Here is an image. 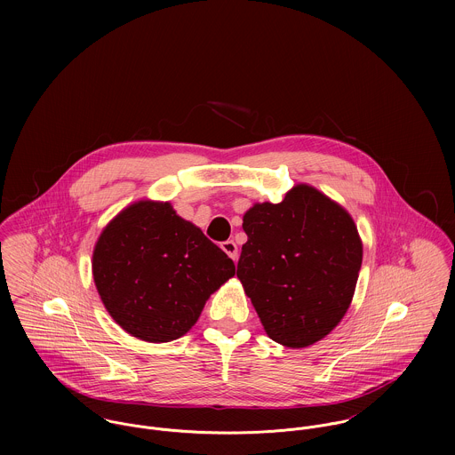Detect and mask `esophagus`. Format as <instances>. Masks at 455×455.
<instances>
[{"instance_id":"1","label":"esophagus","mask_w":455,"mask_h":455,"mask_svg":"<svg viewBox=\"0 0 455 455\" xmlns=\"http://www.w3.org/2000/svg\"><path fill=\"white\" fill-rule=\"evenodd\" d=\"M220 249L231 258L233 260L238 259V245L233 242V240H228V242H222Z\"/></svg>"}]
</instances>
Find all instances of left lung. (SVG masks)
Returning a JSON list of instances; mask_svg holds the SVG:
<instances>
[{"mask_svg":"<svg viewBox=\"0 0 455 455\" xmlns=\"http://www.w3.org/2000/svg\"><path fill=\"white\" fill-rule=\"evenodd\" d=\"M238 278L267 336L308 347L338 324L355 291L363 245L352 217L310 186L243 215Z\"/></svg>","mask_w":455,"mask_h":455,"instance_id":"obj_1","label":"left lung"}]
</instances>
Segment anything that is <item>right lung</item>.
Instances as JSON below:
<instances>
[{
    "label": "right lung",
    "mask_w": 455,
    "mask_h": 455,
    "mask_svg": "<svg viewBox=\"0 0 455 455\" xmlns=\"http://www.w3.org/2000/svg\"><path fill=\"white\" fill-rule=\"evenodd\" d=\"M92 275L117 324L163 343L196 324L210 294L235 275V262L170 203L138 201L101 233Z\"/></svg>",
    "instance_id": "1"
}]
</instances>
